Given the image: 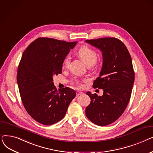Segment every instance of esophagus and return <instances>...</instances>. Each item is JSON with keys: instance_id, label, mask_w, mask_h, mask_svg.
Returning a JSON list of instances; mask_svg holds the SVG:
<instances>
[{"instance_id": "esophagus-1", "label": "esophagus", "mask_w": 153, "mask_h": 153, "mask_svg": "<svg viewBox=\"0 0 153 153\" xmlns=\"http://www.w3.org/2000/svg\"><path fill=\"white\" fill-rule=\"evenodd\" d=\"M83 93L82 92H80V91H77L76 92V95L77 96H79V95H82Z\"/></svg>"}]
</instances>
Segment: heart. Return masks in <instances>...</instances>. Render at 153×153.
<instances>
[{"label": "heart", "mask_w": 153, "mask_h": 153, "mask_svg": "<svg viewBox=\"0 0 153 153\" xmlns=\"http://www.w3.org/2000/svg\"><path fill=\"white\" fill-rule=\"evenodd\" d=\"M78 54L82 61L86 64V65H93L97 59V54L94 50L87 46H82L78 51ZM70 57L67 55L63 60V64L64 66H68L69 64ZM76 84H78V81L75 82Z\"/></svg>", "instance_id": "b5f03b06"}]
</instances>
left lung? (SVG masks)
<instances>
[{"mask_svg": "<svg viewBox=\"0 0 153 153\" xmlns=\"http://www.w3.org/2000/svg\"><path fill=\"white\" fill-rule=\"evenodd\" d=\"M85 42L102 53V69L93 87L103 91L102 96L86 93L91 101L85 115L94 124L106 126L122 115L130 101L134 81L132 60L126 46L117 38L87 39Z\"/></svg>", "mask_w": 153, "mask_h": 153, "instance_id": "left-lung-1", "label": "left lung"}]
</instances>
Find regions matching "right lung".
<instances>
[{"instance_id": "1", "label": "right lung", "mask_w": 153, "mask_h": 153, "mask_svg": "<svg viewBox=\"0 0 153 153\" xmlns=\"http://www.w3.org/2000/svg\"><path fill=\"white\" fill-rule=\"evenodd\" d=\"M77 43L38 38L22 54L17 76L19 92L28 114L39 123L60 121L76 97L69 87L57 90L53 77L62 73L63 60Z\"/></svg>"}]
</instances>
